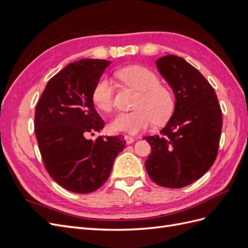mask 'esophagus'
I'll list each match as a JSON object with an SVG mask.
<instances>
[{
  "mask_svg": "<svg viewBox=\"0 0 248 248\" xmlns=\"http://www.w3.org/2000/svg\"><path fill=\"white\" fill-rule=\"evenodd\" d=\"M125 140H126V142L127 144H132V142L134 141V138H132V137H130V136H125Z\"/></svg>",
  "mask_w": 248,
  "mask_h": 248,
  "instance_id": "obj_1",
  "label": "esophagus"
}]
</instances>
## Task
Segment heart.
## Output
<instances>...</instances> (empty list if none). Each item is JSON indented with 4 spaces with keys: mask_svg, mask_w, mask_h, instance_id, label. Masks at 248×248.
I'll return each instance as SVG.
<instances>
[{
    "mask_svg": "<svg viewBox=\"0 0 248 248\" xmlns=\"http://www.w3.org/2000/svg\"><path fill=\"white\" fill-rule=\"evenodd\" d=\"M118 78L124 85L139 92L133 108L129 112H120L110 122V129L117 132L137 134L147 129L154 121L160 125L167 122L175 108L174 97L168 88L160 85L156 74L146 67L132 65L120 69ZM94 106L104 112L114 107V87L108 77H102L93 90Z\"/></svg>",
    "mask_w": 248,
    "mask_h": 248,
    "instance_id": "1",
    "label": "heart"
}]
</instances>
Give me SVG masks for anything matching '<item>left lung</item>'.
Here are the masks:
<instances>
[{
	"mask_svg": "<svg viewBox=\"0 0 248 248\" xmlns=\"http://www.w3.org/2000/svg\"><path fill=\"white\" fill-rule=\"evenodd\" d=\"M156 66L176 97L175 109L160 136L144 138L151 146L145 167L157 185L181 188L200 179L214 163L222 128L213 87L184 59L159 58Z\"/></svg>",
	"mask_w": 248,
	"mask_h": 248,
	"instance_id": "8db88e82",
	"label": "left lung"
}]
</instances>
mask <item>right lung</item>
Returning <instances> with one entry per match:
<instances>
[{
	"label": "right lung",
	"instance_id": "1",
	"mask_svg": "<svg viewBox=\"0 0 248 248\" xmlns=\"http://www.w3.org/2000/svg\"><path fill=\"white\" fill-rule=\"evenodd\" d=\"M109 64L84 59L67 65L48 80L35 108V134L44 167L59 185L76 193L95 191L106 183L125 148L121 136L87 139L104 127L92 94Z\"/></svg>",
	"mask_w": 248,
	"mask_h": 248
}]
</instances>
